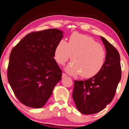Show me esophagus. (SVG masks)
Masks as SVG:
<instances>
[{
	"label": "esophagus",
	"mask_w": 129,
	"mask_h": 129,
	"mask_svg": "<svg viewBox=\"0 0 129 129\" xmlns=\"http://www.w3.org/2000/svg\"><path fill=\"white\" fill-rule=\"evenodd\" d=\"M65 77H67V75L65 73H63L62 74V78H64Z\"/></svg>",
	"instance_id": "obj_1"
}]
</instances>
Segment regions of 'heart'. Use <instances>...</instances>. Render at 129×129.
I'll return each instance as SVG.
<instances>
[{
	"mask_svg": "<svg viewBox=\"0 0 129 129\" xmlns=\"http://www.w3.org/2000/svg\"><path fill=\"white\" fill-rule=\"evenodd\" d=\"M72 57L71 63L65 69L70 75L81 74L84 78L96 75L103 68L106 52L101 45L91 37L75 33L69 38L68 43L61 40L56 46L54 56L60 64H64Z\"/></svg>",
	"mask_w": 129,
	"mask_h": 129,
	"instance_id": "obj_1",
	"label": "heart"
}]
</instances>
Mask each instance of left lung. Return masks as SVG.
I'll use <instances>...</instances> for the list:
<instances>
[{
    "instance_id": "1",
    "label": "left lung",
    "mask_w": 129,
    "mask_h": 129,
    "mask_svg": "<svg viewBox=\"0 0 129 129\" xmlns=\"http://www.w3.org/2000/svg\"><path fill=\"white\" fill-rule=\"evenodd\" d=\"M105 46L106 59L102 70L84 81H74L73 98L77 109L84 115L102 111L111 103L121 79L120 55L117 49L101 36Z\"/></svg>"
}]
</instances>
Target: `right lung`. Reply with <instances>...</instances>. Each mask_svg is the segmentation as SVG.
<instances>
[{"label":"right lung","mask_w":129,"mask_h":129,"mask_svg":"<svg viewBox=\"0 0 129 129\" xmlns=\"http://www.w3.org/2000/svg\"><path fill=\"white\" fill-rule=\"evenodd\" d=\"M63 32L52 28L28 34L13 48L7 69L9 83L18 100L41 108L61 79L54 52Z\"/></svg>","instance_id":"obj_1"}]
</instances>
